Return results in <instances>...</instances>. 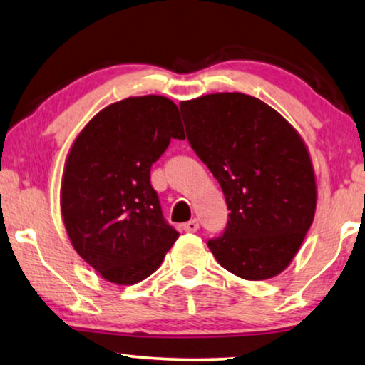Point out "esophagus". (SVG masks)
<instances>
[{"label": "esophagus", "instance_id": "esophagus-1", "mask_svg": "<svg viewBox=\"0 0 365 365\" xmlns=\"http://www.w3.org/2000/svg\"><path fill=\"white\" fill-rule=\"evenodd\" d=\"M183 230H185V232H192V233L197 232V230H198V220H195V218H193V220L183 223Z\"/></svg>", "mask_w": 365, "mask_h": 365}]
</instances>
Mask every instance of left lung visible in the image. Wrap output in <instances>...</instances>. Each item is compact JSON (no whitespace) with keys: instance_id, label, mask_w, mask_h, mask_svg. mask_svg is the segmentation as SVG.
<instances>
[{"instance_id":"1","label":"left lung","mask_w":365,"mask_h":365,"mask_svg":"<svg viewBox=\"0 0 365 365\" xmlns=\"http://www.w3.org/2000/svg\"><path fill=\"white\" fill-rule=\"evenodd\" d=\"M180 110L188 142L230 210L208 249L240 279L279 275L297 255L317 207L307 145L279 111L239 91L182 101Z\"/></svg>"}]
</instances>
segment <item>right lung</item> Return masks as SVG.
Here are the masks:
<instances>
[{
  "instance_id": "right-lung-1",
  "label": "right lung",
  "mask_w": 365,
  "mask_h": 365,
  "mask_svg": "<svg viewBox=\"0 0 365 365\" xmlns=\"http://www.w3.org/2000/svg\"><path fill=\"white\" fill-rule=\"evenodd\" d=\"M172 138H185L178 106L167 96H130L98 111L68 152L63 223L76 254L105 280L142 282L178 239L150 183Z\"/></svg>"
}]
</instances>
